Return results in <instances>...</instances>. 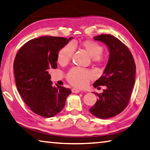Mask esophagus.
Wrapping results in <instances>:
<instances>
[{"label": "esophagus", "mask_w": 150, "mask_h": 150, "mask_svg": "<svg viewBox=\"0 0 150 150\" xmlns=\"http://www.w3.org/2000/svg\"><path fill=\"white\" fill-rule=\"evenodd\" d=\"M71 91H72L73 93H79L80 92V90L77 89V88H72Z\"/></svg>", "instance_id": "obj_1"}]
</instances>
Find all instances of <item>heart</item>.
<instances>
[{"instance_id":"1","label":"heart","mask_w":150,"mask_h":150,"mask_svg":"<svg viewBox=\"0 0 150 150\" xmlns=\"http://www.w3.org/2000/svg\"><path fill=\"white\" fill-rule=\"evenodd\" d=\"M81 47L90 55L92 62L102 64L106 61V55L103 52V47L100 43L94 40H87L81 43ZM75 46L71 42L63 46L58 52L57 59L61 65L69 63L75 53ZM67 80L71 85L77 88H83L87 86L89 81L94 78L91 71L80 67H73L67 73Z\"/></svg>"}]
</instances>
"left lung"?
Listing matches in <instances>:
<instances>
[{
	"mask_svg": "<svg viewBox=\"0 0 150 150\" xmlns=\"http://www.w3.org/2000/svg\"><path fill=\"white\" fill-rule=\"evenodd\" d=\"M94 39L105 43L110 52L102 76L93 84L95 88L105 85L98 99L90 109L96 117L106 119L120 114L128 106L135 83L136 64L126 45L111 34H101Z\"/></svg>",
	"mask_w": 150,
	"mask_h": 150,
	"instance_id": "obj_1",
	"label": "left lung"
}]
</instances>
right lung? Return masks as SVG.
Instances as JSON below:
<instances>
[{
  "label": "right lung",
  "mask_w": 150,
  "mask_h": 150,
  "mask_svg": "<svg viewBox=\"0 0 150 150\" xmlns=\"http://www.w3.org/2000/svg\"><path fill=\"white\" fill-rule=\"evenodd\" d=\"M69 39L42 36L27 42L17 52L14 62L15 81L20 96L32 112L50 118L64 108L70 88L53 87L50 69H56L58 52Z\"/></svg>",
  "instance_id": "right-lung-1"
}]
</instances>
